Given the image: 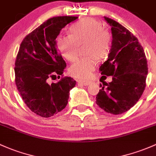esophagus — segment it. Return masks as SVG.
Here are the masks:
<instances>
[{
	"instance_id": "1",
	"label": "esophagus",
	"mask_w": 156,
	"mask_h": 156,
	"mask_svg": "<svg viewBox=\"0 0 156 156\" xmlns=\"http://www.w3.org/2000/svg\"><path fill=\"white\" fill-rule=\"evenodd\" d=\"M78 84H81L83 85V86H87V85L90 84L92 81H85V80H78L77 81Z\"/></svg>"
}]
</instances>
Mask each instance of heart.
<instances>
[{
  "instance_id": "heart-1",
  "label": "heart",
  "mask_w": 156,
  "mask_h": 156,
  "mask_svg": "<svg viewBox=\"0 0 156 156\" xmlns=\"http://www.w3.org/2000/svg\"><path fill=\"white\" fill-rule=\"evenodd\" d=\"M71 35L60 34L56 45L66 60L73 61L76 58L80 45H84L87 56L78 59L70 66L69 73L77 78H87L97 66V58L102 59L111 49V38L109 32L102 27L99 21L92 18L81 19L70 27Z\"/></svg>"
}]
</instances>
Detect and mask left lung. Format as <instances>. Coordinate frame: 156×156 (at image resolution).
I'll use <instances>...</instances> for the list:
<instances>
[{
    "label": "left lung",
    "mask_w": 156,
    "mask_h": 156,
    "mask_svg": "<svg viewBox=\"0 0 156 156\" xmlns=\"http://www.w3.org/2000/svg\"><path fill=\"white\" fill-rule=\"evenodd\" d=\"M111 27L112 45L108 60L99 67L101 74L112 76L100 83L96 104L107 113L120 114L137 102L146 87L148 65L137 37L120 24L105 16Z\"/></svg>",
    "instance_id": "left-lung-1"
}]
</instances>
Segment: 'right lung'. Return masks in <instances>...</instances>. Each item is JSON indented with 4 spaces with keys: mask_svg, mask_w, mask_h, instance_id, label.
Instances as JSON below:
<instances>
[{
    "mask_svg": "<svg viewBox=\"0 0 156 156\" xmlns=\"http://www.w3.org/2000/svg\"><path fill=\"white\" fill-rule=\"evenodd\" d=\"M76 16H56L27 34L20 45L15 63V82L27 108L42 117H50L64 109L76 84L63 77L66 63L57 51L55 39L60 30ZM60 80L50 82L56 75Z\"/></svg>",
    "mask_w": 156,
    "mask_h": 156,
    "instance_id": "obj_1",
    "label": "right lung"
}]
</instances>
